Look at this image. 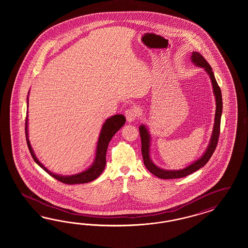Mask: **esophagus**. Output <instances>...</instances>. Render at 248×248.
<instances>
[{"mask_svg": "<svg viewBox=\"0 0 248 248\" xmlns=\"http://www.w3.org/2000/svg\"><path fill=\"white\" fill-rule=\"evenodd\" d=\"M138 113H139V110H138V108L136 106H133V107L129 108L124 112L125 117H126V119H127L129 123L134 122L137 118Z\"/></svg>", "mask_w": 248, "mask_h": 248, "instance_id": "1", "label": "esophagus"}]
</instances>
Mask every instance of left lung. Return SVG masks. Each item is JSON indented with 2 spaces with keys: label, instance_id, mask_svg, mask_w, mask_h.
Here are the masks:
<instances>
[{
  "label": "left lung",
  "instance_id": "obj_1",
  "mask_svg": "<svg viewBox=\"0 0 248 248\" xmlns=\"http://www.w3.org/2000/svg\"><path fill=\"white\" fill-rule=\"evenodd\" d=\"M191 61L195 63L196 66L203 68L204 71L208 74L210 77L211 82H212V85H213L214 94L216 97L217 107H216L215 124H214L213 133L211 136L210 143L208 144L203 155L198 160L194 162L193 164L188 165L187 167L181 169V170H165V169L159 168L157 165H155L152 162L150 158V135H149L147 127L144 124H141L139 127V133H140L141 141H142V155H143V164L150 173L161 179L182 178V177H185V176L197 171L198 169L202 168L203 166L206 165V163L209 161V159L212 156V155L214 154V152L217 148V145L218 138L220 135L221 115H222V110H223V101H222L221 90H220V87L216 80L215 75L212 71V67L200 53H197V52H193L192 56H191Z\"/></svg>",
  "mask_w": 248,
  "mask_h": 248
}]
</instances>
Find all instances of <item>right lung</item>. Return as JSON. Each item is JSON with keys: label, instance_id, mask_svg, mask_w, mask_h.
Here are the masks:
<instances>
[{"label": "right lung", "instance_id": "1", "mask_svg": "<svg viewBox=\"0 0 248 248\" xmlns=\"http://www.w3.org/2000/svg\"><path fill=\"white\" fill-rule=\"evenodd\" d=\"M27 105H28V96H27ZM125 121H126L125 117L123 114H115L112 117L106 119L105 124H103L101 133L99 135L95 158H94L93 165H91L87 170L83 171L82 173H76L73 175H60V174L52 173L45 167V165L41 164V162L35 156L34 152L31 146L29 138H28V111H27L26 120H25L26 142H27V145H28V148L30 151L31 155L34 160V162L40 167H42L46 173H48L51 176H53V178L60 181L63 184H67V185L85 184V183L96 179L98 176L105 170V165H106V159H105L106 158V151H107L109 142L113 138V135H115V133L117 131H119L121 127H123V125L125 124Z\"/></svg>", "mask_w": 248, "mask_h": 248}]
</instances>
